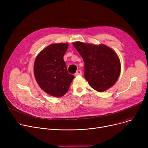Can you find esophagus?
Segmentation results:
<instances>
[{"instance_id": "1", "label": "esophagus", "mask_w": 148, "mask_h": 148, "mask_svg": "<svg viewBox=\"0 0 148 148\" xmlns=\"http://www.w3.org/2000/svg\"><path fill=\"white\" fill-rule=\"evenodd\" d=\"M82 74V71L80 69H79V70H77V72L75 73V75L77 76V75H81Z\"/></svg>"}]
</instances>
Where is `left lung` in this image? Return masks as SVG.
<instances>
[{
  "mask_svg": "<svg viewBox=\"0 0 148 148\" xmlns=\"http://www.w3.org/2000/svg\"><path fill=\"white\" fill-rule=\"evenodd\" d=\"M84 63V78L90 86L102 92L111 88L118 80L121 72L119 59L111 48L101 44L73 43Z\"/></svg>",
  "mask_w": 148,
  "mask_h": 148,
  "instance_id": "1",
  "label": "left lung"
}]
</instances>
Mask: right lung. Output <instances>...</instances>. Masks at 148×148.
<instances>
[{"instance_id":"obj_1","label":"right lung","mask_w":148,"mask_h":148,"mask_svg":"<svg viewBox=\"0 0 148 148\" xmlns=\"http://www.w3.org/2000/svg\"><path fill=\"white\" fill-rule=\"evenodd\" d=\"M68 47L67 43L51 44L39 53L35 60L36 82L47 94L55 97L64 96L74 78L68 73L64 60Z\"/></svg>"}]
</instances>
